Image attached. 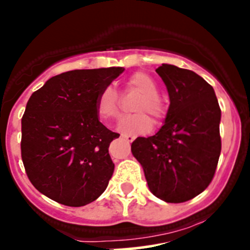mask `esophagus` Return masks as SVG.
Instances as JSON below:
<instances>
[{
  "mask_svg": "<svg viewBox=\"0 0 250 250\" xmlns=\"http://www.w3.org/2000/svg\"><path fill=\"white\" fill-rule=\"evenodd\" d=\"M121 137H122L123 140H125V142H128V143H132L133 140L135 139L134 135H130V134H122Z\"/></svg>",
  "mask_w": 250,
  "mask_h": 250,
  "instance_id": "34e87169",
  "label": "esophagus"
}]
</instances>
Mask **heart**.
I'll return each instance as SVG.
<instances>
[{"label":"heart","instance_id":"b5f03b06","mask_svg":"<svg viewBox=\"0 0 250 250\" xmlns=\"http://www.w3.org/2000/svg\"><path fill=\"white\" fill-rule=\"evenodd\" d=\"M129 90L140 93L133 110L139 113L127 116L120 122L121 132L127 134H142L147 133L152 127L151 120L146 113H150L155 120H161L166 113V106L157 95V84L149 74L135 73L128 79ZM96 108L101 118H117L120 115V95L112 86H106L100 91L96 100ZM146 113L144 114V112Z\"/></svg>","mask_w":250,"mask_h":250}]
</instances>
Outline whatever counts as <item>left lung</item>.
<instances>
[{
	"label": "left lung",
	"mask_w": 250,
	"mask_h": 250,
	"mask_svg": "<svg viewBox=\"0 0 250 250\" xmlns=\"http://www.w3.org/2000/svg\"><path fill=\"white\" fill-rule=\"evenodd\" d=\"M169 107L159 132L132 143L150 192L166 203H184L207 189L220 152L221 110L214 88L189 69L164 63L156 69Z\"/></svg>",
	"instance_id": "1"
}]
</instances>
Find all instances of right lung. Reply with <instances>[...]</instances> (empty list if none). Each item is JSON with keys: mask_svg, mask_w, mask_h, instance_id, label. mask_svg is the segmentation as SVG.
Segmentation results:
<instances>
[{"mask_svg": "<svg viewBox=\"0 0 250 250\" xmlns=\"http://www.w3.org/2000/svg\"><path fill=\"white\" fill-rule=\"evenodd\" d=\"M123 67L74 69L31 94L21 118V160L36 189L67 207L98 199L112 177L108 146L120 137L99 121L96 100Z\"/></svg>", "mask_w": 250, "mask_h": 250, "instance_id": "add662e5", "label": "right lung"}]
</instances>
